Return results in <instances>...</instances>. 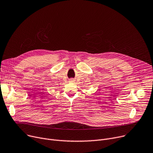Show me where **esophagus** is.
Listing matches in <instances>:
<instances>
[{
	"label": "esophagus",
	"mask_w": 153,
	"mask_h": 153,
	"mask_svg": "<svg viewBox=\"0 0 153 153\" xmlns=\"http://www.w3.org/2000/svg\"><path fill=\"white\" fill-rule=\"evenodd\" d=\"M70 81H71V82H73V81H74V80H72V79H71Z\"/></svg>",
	"instance_id": "1"
}]
</instances>
